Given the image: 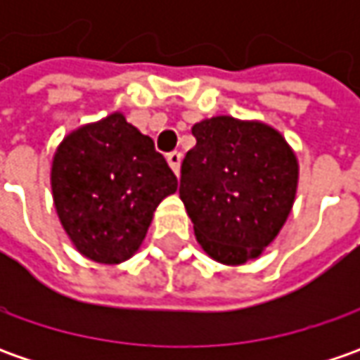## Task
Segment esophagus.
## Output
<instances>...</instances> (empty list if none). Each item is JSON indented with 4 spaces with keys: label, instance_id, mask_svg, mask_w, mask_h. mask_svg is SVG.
Returning a JSON list of instances; mask_svg holds the SVG:
<instances>
[{
    "label": "esophagus",
    "instance_id": "1",
    "mask_svg": "<svg viewBox=\"0 0 360 360\" xmlns=\"http://www.w3.org/2000/svg\"><path fill=\"white\" fill-rule=\"evenodd\" d=\"M166 160H168V164H170V168L174 170V174L178 176V172H180V164H182V154H180V152H170V154L166 156Z\"/></svg>",
    "mask_w": 360,
    "mask_h": 360
}]
</instances>
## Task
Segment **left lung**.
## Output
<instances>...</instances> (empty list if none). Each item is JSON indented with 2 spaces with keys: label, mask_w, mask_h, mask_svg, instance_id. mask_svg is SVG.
Masks as SVG:
<instances>
[{
  "label": "left lung",
  "mask_w": 360,
  "mask_h": 360,
  "mask_svg": "<svg viewBox=\"0 0 360 360\" xmlns=\"http://www.w3.org/2000/svg\"><path fill=\"white\" fill-rule=\"evenodd\" d=\"M180 198L204 252L222 264L260 256L290 214L298 182L295 152L270 126L216 116L194 124Z\"/></svg>",
  "instance_id": "1"
}]
</instances>
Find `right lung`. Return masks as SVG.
<instances>
[{
  "label": "right lung",
  "mask_w": 360,
  "mask_h": 360,
  "mask_svg": "<svg viewBox=\"0 0 360 360\" xmlns=\"http://www.w3.org/2000/svg\"><path fill=\"white\" fill-rule=\"evenodd\" d=\"M176 188L154 140L122 114L72 131L53 156L58 216L77 250L96 262L128 260L144 240L156 206Z\"/></svg>",
  "instance_id": "right-lung-1"
}]
</instances>
